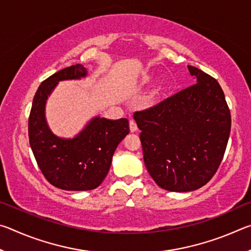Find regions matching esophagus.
<instances>
[{"label": "esophagus", "mask_w": 251, "mask_h": 251, "mask_svg": "<svg viewBox=\"0 0 251 251\" xmlns=\"http://www.w3.org/2000/svg\"><path fill=\"white\" fill-rule=\"evenodd\" d=\"M129 129H130L131 133H133V131L137 130V124H136V122L133 121V120L129 121Z\"/></svg>", "instance_id": "esophagus-1"}]
</instances>
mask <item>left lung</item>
Listing matches in <instances>:
<instances>
[{
  "label": "left lung",
  "instance_id": "left-lung-1",
  "mask_svg": "<svg viewBox=\"0 0 251 251\" xmlns=\"http://www.w3.org/2000/svg\"><path fill=\"white\" fill-rule=\"evenodd\" d=\"M188 70L197 83L134 113L148 173L161 188L177 193L196 190L211 179L231 127L219 83L197 67Z\"/></svg>",
  "mask_w": 251,
  "mask_h": 251
}]
</instances>
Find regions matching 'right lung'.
Listing matches in <instances>:
<instances>
[{
    "mask_svg": "<svg viewBox=\"0 0 251 251\" xmlns=\"http://www.w3.org/2000/svg\"><path fill=\"white\" fill-rule=\"evenodd\" d=\"M87 75L82 64L63 69L42 82L34 96L28 117V139L42 174L50 184L64 190H91L103 182L112 158L129 133L128 120L94 117L74 138L52 133L45 120V104L59 80Z\"/></svg>",
    "mask_w": 251,
    "mask_h": 251,
    "instance_id": "right-lung-1",
    "label": "right lung"
}]
</instances>
